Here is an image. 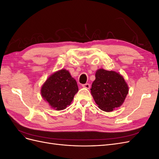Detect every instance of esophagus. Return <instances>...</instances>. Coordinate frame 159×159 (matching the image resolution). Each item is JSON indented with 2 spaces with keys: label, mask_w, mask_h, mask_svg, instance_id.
Listing matches in <instances>:
<instances>
[{
  "label": "esophagus",
  "mask_w": 159,
  "mask_h": 159,
  "mask_svg": "<svg viewBox=\"0 0 159 159\" xmlns=\"http://www.w3.org/2000/svg\"><path fill=\"white\" fill-rule=\"evenodd\" d=\"M82 87L85 88L86 89H89L90 88V84H83L82 85Z\"/></svg>",
  "instance_id": "esophagus-1"
}]
</instances>
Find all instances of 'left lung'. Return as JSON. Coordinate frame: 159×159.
Instances as JSON below:
<instances>
[{
	"mask_svg": "<svg viewBox=\"0 0 159 159\" xmlns=\"http://www.w3.org/2000/svg\"><path fill=\"white\" fill-rule=\"evenodd\" d=\"M128 93V85L122 75L103 68L96 71L91 93L100 109L111 112L121 107Z\"/></svg>",
	"mask_w": 159,
	"mask_h": 159,
	"instance_id": "left-lung-1",
	"label": "left lung"
}]
</instances>
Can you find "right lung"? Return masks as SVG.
Instances as JSON below:
<instances>
[{"mask_svg":"<svg viewBox=\"0 0 159 159\" xmlns=\"http://www.w3.org/2000/svg\"><path fill=\"white\" fill-rule=\"evenodd\" d=\"M78 91L75 80L65 69L52 74L41 88L42 97L56 111L64 110L70 105Z\"/></svg>","mask_w":159,"mask_h":159,"instance_id":"right-lung-1","label":"right lung"}]
</instances>
